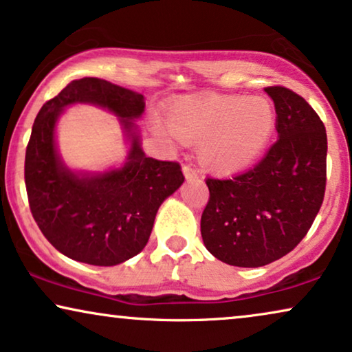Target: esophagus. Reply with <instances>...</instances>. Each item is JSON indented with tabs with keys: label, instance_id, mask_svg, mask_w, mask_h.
Instances as JSON below:
<instances>
[{
	"label": "esophagus",
	"instance_id": "obj_1",
	"mask_svg": "<svg viewBox=\"0 0 352 352\" xmlns=\"http://www.w3.org/2000/svg\"><path fill=\"white\" fill-rule=\"evenodd\" d=\"M182 173H184V176H186L187 181L199 179V171H197L192 165H184V166H182Z\"/></svg>",
	"mask_w": 352,
	"mask_h": 352
}]
</instances>
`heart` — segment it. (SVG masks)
Listing matches in <instances>:
<instances>
[{"instance_id":"heart-1","label":"heart","mask_w":352,"mask_h":352,"mask_svg":"<svg viewBox=\"0 0 352 352\" xmlns=\"http://www.w3.org/2000/svg\"><path fill=\"white\" fill-rule=\"evenodd\" d=\"M276 120V109L261 96H195L176 100L166 110V123L176 138L201 144V162L218 173L253 165L271 142ZM157 131L166 134L160 126Z\"/></svg>"}]
</instances>
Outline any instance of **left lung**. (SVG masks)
Segmentation results:
<instances>
[{
  "label": "left lung",
  "mask_w": 352,
  "mask_h": 352,
  "mask_svg": "<svg viewBox=\"0 0 352 352\" xmlns=\"http://www.w3.org/2000/svg\"><path fill=\"white\" fill-rule=\"evenodd\" d=\"M278 139L266 157L230 179L206 177L201 239L219 261L259 267L290 253L319 213L327 184V133L316 110L292 89L267 86Z\"/></svg>",
  "instance_id": "1"
}]
</instances>
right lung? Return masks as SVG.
Segmentation results:
<instances>
[{"label":"right lung","mask_w":352,"mask_h":352,"mask_svg":"<svg viewBox=\"0 0 352 352\" xmlns=\"http://www.w3.org/2000/svg\"><path fill=\"white\" fill-rule=\"evenodd\" d=\"M75 102L99 104L120 117L132 136L127 163L102 175L72 173L56 155L55 122ZM146 107L144 96L100 78L74 80L43 105L25 152V187L33 219L57 252L93 266H115L147 245L163 200L184 175L177 162L146 157L131 120Z\"/></svg>","instance_id":"right-lung-1"}]
</instances>
